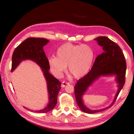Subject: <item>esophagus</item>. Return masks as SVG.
I'll return each instance as SVG.
<instances>
[{
  "instance_id": "34e87169",
  "label": "esophagus",
  "mask_w": 134,
  "mask_h": 134,
  "mask_svg": "<svg viewBox=\"0 0 134 134\" xmlns=\"http://www.w3.org/2000/svg\"><path fill=\"white\" fill-rule=\"evenodd\" d=\"M69 83H68V82H65V81H64V82H62V87H63V88L65 87L66 86H67L68 85H69Z\"/></svg>"
}]
</instances>
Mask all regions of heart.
<instances>
[{
  "label": "heart",
  "mask_w": 134,
  "mask_h": 134,
  "mask_svg": "<svg viewBox=\"0 0 134 134\" xmlns=\"http://www.w3.org/2000/svg\"><path fill=\"white\" fill-rule=\"evenodd\" d=\"M94 60V52L86 44H73L69 43L60 46L56 50V56L48 58V63L52 72L61 76L69 71L74 78L79 79L86 76L90 71Z\"/></svg>",
  "instance_id": "obj_1"
}]
</instances>
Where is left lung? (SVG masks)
Segmentation results:
<instances>
[{"instance_id": "8db88e82", "label": "left lung", "mask_w": 134, "mask_h": 134, "mask_svg": "<svg viewBox=\"0 0 134 134\" xmlns=\"http://www.w3.org/2000/svg\"><path fill=\"white\" fill-rule=\"evenodd\" d=\"M94 40L102 47L103 52L96 58L91 71L83 78L79 79L74 86L77 104L82 111L90 114L102 111L112 106L124 86L126 70L125 56L118 44L106 36H100ZM113 75L115 76L118 90L112 103L109 107L100 110H92L88 109L82 100V96L88 88L100 76Z\"/></svg>"}]
</instances>
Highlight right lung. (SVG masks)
<instances>
[{
    "label": "right lung",
    "instance_id": "1",
    "mask_svg": "<svg viewBox=\"0 0 134 134\" xmlns=\"http://www.w3.org/2000/svg\"><path fill=\"white\" fill-rule=\"evenodd\" d=\"M49 40L41 38H28L15 48L12 55V69L13 71L22 61L30 60L41 68L47 83L48 93V103L46 107L38 111L28 110L37 113H46L53 109L57 103V97L61 89V83L58 79L49 72L50 66L43 47Z\"/></svg>",
    "mask_w": 134,
    "mask_h": 134
}]
</instances>
